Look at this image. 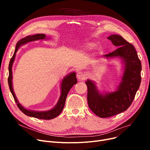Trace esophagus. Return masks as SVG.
Segmentation results:
<instances>
[{
  "label": "esophagus",
  "instance_id": "esophagus-1",
  "mask_svg": "<svg viewBox=\"0 0 150 150\" xmlns=\"http://www.w3.org/2000/svg\"><path fill=\"white\" fill-rule=\"evenodd\" d=\"M76 78L79 80H84V78H86V75L84 73H83V72H79L76 74Z\"/></svg>",
  "mask_w": 150,
  "mask_h": 150
}]
</instances>
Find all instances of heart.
<instances>
[{
    "label": "heart",
    "instance_id": "heart-1",
    "mask_svg": "<svg viewBox=\"0 0 150 150\" xmlns=\"http://www.w3.org/2000/svg\"><path fill=\"white\" fill-rule=\"evenodd\" d=\"M94 46H95V44H93V43H89L87 44V45H86V49H93Z\"/></svg>",
    "mask_w": 150,
    "mask_h": 150
}]
</instances>
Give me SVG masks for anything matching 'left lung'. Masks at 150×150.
<instances>
[{"mask_svg":"<svg viewBox=\"0 0 150 150\" xmlns=\"http://www.w3.org/2000/svg\"><path fill=\"white\" fill-rule=\"evenodd\" d=\"M118 48L104 58L119 57L124 64V72L117 90L100 93L95 82L87 80L88 103L91 111L101 118L112 117L126 111L131 105L141 82L142 65L132 44L117 35L108 38Z\"/></svg>","mask_w":150,"mask_h":150,"instance_id":"8db88e82","label":"left lung"}]
</instances>
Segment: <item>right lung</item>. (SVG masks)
<instances>
[{
  "label": "right lung",
  "instance_id": "right-lung-1",
  "mask_svg": "<svg viewBox=\"0 0 150 150\" xmlns=\"http://www.w3.org/2000/svg\"><path fill=\"white\" fill-rule=\"evenodd\" d=\"M48 39L47 38L45 35L44 34H36L34 35H30L27 36L25 38L21 39L19 40L16 45L15 51L14 52L13 56L10 59L8 70H9V76L8 78V85L10 90L12 93V95L14 97V99L15 100V102L17 103V106H18L19 109L21 111L27 115L32 117L35 118H37L39 119H44V120H50L53 119L54 118L57 117L58 115H59L61 112H62L63 108L64 107L65 102L66 100V97L67 94L70 91V89L72 88V86L76 84L77 83V79L76 78V73L75 72H72L66 76L62 79V83H61V96L59 98V100L58 101L57 104L54 106V107L49 111H31V110L27 109L24 107L22 106L19 103L16 97L15 93L13 91V84H12V66L14 62L16 53L18 49L22 45H24L29 42L34 41L36 40H39V39Z\"/></svg>",
  "mask_w": 150,
  "mask_h": 150
}]
</instances>
